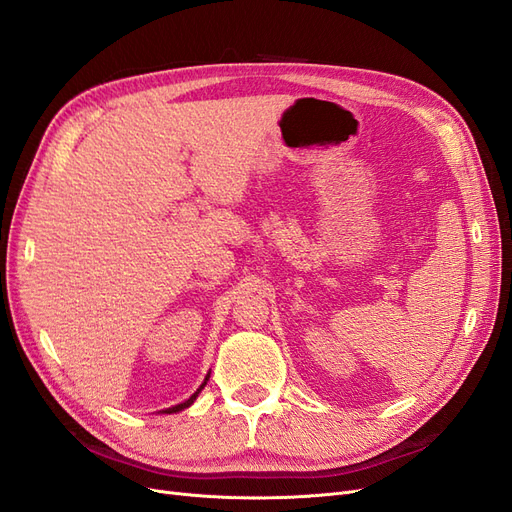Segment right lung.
I'll return each instance as SVG.
<instances>
[{
  "label": "right lung",
  "mask_w": 512,
  "mask_h": 512,
  "mask_svg": "<svg viewBox=\"0 0 512 512\" xmlns=\"http://www.w3.org/2000/svg\"><path fill=\"white\" fill-rule=\"evenodd\" d=\"M207 380H209V374H207V378H205L203 386H200V389H198V391H196V393H194V395H192V397H190L188 401H183V404H179V406H175V408H168V410H164V412H166V414H173V412H179V410H183V408H188V406H192V404H194V399L198 397V393L205 389V384H207Z\"/></svg>",
  "instance_id": "right-lung-1"
}]
</instances>
